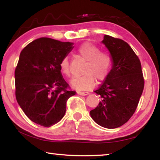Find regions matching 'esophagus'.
Returning a JSON list of instances; mask_svg holds the SVG:
<instances>
[{
    "instance_id": "1",
    "label": "esophagus",
    "mask_w": 160,
    "mask_h": 160,
    "mask_svg": "<svg viewBox=\"0 0 160 160\" xmlns=\"http://www.w3.org/2000/svg\"><path fill=\"white\" fill-rule=\"evenodd\" d=\"M77 93L80 96H86L88 94V92H80V91H78V92H77Z\"/></svg>"
}]
</instances>
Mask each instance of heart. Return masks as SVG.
Instances as JSON below:
<instances>
[{"mask_svg": "<svg viewBox=\"0 0 160 160\" xmlns=\"http://www.w3.org/2000/svg\"><path fill=\"white\" fill-rule=\"evenodd\" d=\"M78 53L86 60L83 73L81 77L73 78L70 85L78 91H86L91 88L98 81L104 80L108 76L111 67V58L108 54L100 52V49L93 44L86 42L78 48ZM60 71L66 77L71 75L69 58L64 57L59 64Z\"/></svg>", "mask_w": 160, "mask_h": 160, "instance_id": "b5f03b06", "label": "heart"}]
</instances>
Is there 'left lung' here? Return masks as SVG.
Listing matches in <instances>:
<instances>
[{
	"instance_id": "obj_1",
	"label": "left lung",
	"mask_w": 160,
	"mask_h": 160,
	"mask_svg": "<svg viewBox=\"0 0 160 160\" xmlns=\"http://www.w3.org/2000/svg\"><path fill=\"white\" fill-rule=\"evenodd\" d=\"M110 52L112 67L94 92L101 96L91 117L101 126L113 129L128 121L134 113L144 88L140 59L126 42L104 35L101 42Z\"/></svg>"
}]
</instances>
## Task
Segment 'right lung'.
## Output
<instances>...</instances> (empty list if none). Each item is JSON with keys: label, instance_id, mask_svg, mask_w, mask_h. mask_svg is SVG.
I'll return each mask as SVG.
<instances>
[{"label": "right lung", "instance_id": "add662e5", "mask_svg": "<svg viewBox=\"0 0 160 160\" xmlns=\"http://www.w3.org/2000/svg\"><path fill=\"white\" fill-rule=\"evenodd\" d=\"M74 43L40 38L20 52L15 71V96L25 114L44 127L64 117L67 101L77 93L68 91L59 64L74 48Z\"/></svg>", "mask_w": 160, "mask_h": 160}]
</instances>
